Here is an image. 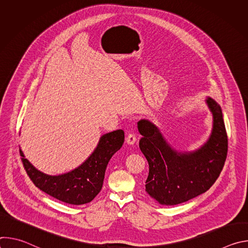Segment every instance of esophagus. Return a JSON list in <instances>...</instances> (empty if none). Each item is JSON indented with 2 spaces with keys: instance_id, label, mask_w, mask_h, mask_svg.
Wrapping results in <instances>:
<instances>
[{
  "instance_id": "1",
  "label": "esophagus",
  "mask_w": 248,
  "mask_h": 248,
  "mask_svg": "<svg viewBox=\"0 0 248 248\" xmlns=\"http://www.w3.org/2000/svg\"><path fill=\"white\" fill-rule=\"evenodd\" d=\"M125 141H126V143H127V144L132 145V144H134V143H135L136 137H135V135H134L133 133H128V134L126 135V137H125Z\"/></svg>"
}]
</instances>
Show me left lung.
<instances>
[{"label": "left lung", "instance_id": "8db88e82", "mask_svg": "<svg viewBox=\"0 0 248 248\" xmlns=\"http://www.w3.org/2000/svg\"><path fill=\"white\" fill-rule=\"evenodd\" d=\"M213 115V129L207 142L193 152L175 151L159 128L147 120L137 123L142 135L139 148L147 159L146 192L162 205H176L207 191L219 178L228 154V135L221 107L206 100Z\"/></svg>", "mask_w": 248, "mask_h": 248}]
</instances>
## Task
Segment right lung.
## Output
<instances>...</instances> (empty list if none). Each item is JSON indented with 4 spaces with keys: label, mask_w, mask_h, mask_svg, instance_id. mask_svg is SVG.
<instances>
[{
    "label": "right lung",
    "mask_w": 248,
    "mask_h": 248,
    "mask_svg": "<svg viewBox=\"0 0 248 248\" xmlns=\"http://www.w3.org/2000/svg\"><path fill=\"white\" fill-rule=\"evenodd\" d=\"M124 141L123 129L104 134L94 152L83 164L59 175H49L38 170L25 159L20 149L19 153L28 176L40 190L64 203L81 205L92 201L100 192L106 168L112 156L121 149Z\"/></svg>",
    "instance_id": "right-lung-1"
}]
</instances>
